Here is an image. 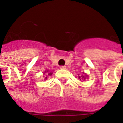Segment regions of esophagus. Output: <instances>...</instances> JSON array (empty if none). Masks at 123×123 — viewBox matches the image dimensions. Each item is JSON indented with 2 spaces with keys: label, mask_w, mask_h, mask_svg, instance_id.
Here are the masks:
<instances>
[{
  "label": "esophagus",
  "mask_w": 123,
  "mask_h": 123,
  "mask_svg": "<svg viewBox=\"0 0 123 123\" xmlns=\"http://www.w3.org/2000/svg\"><path fill=\"white\" fill-rule=\"evenodd\" d=\"M59 68L61 69H66V66H61Z\"/></svg>",
  "instance_id": "esophagus-1"
}]
</instances>
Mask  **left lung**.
<instances>
[{"label":"left lung","mask_w":123,"mask_h":123,"mask_svg":"<svg viewBox=\"0 0 123 123\" xmlns=\"http://www.w3.org/2000/svg\"><path fill=\"white\" fill-rule=\"evenodd\" d=\"M79 79H80V80H81V79H83V80H85V79H86V77H83V76H81V77H79Z\"/></svg>","instance_id":"8db88e82"}]
</instances>
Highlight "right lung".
Segmentation results:
<instances>
[{"mask_svg": "<svg viewBox=\"0 0 123 123\" xmlns=\"http://www.w3.org/2000/svg\"><path fill=\"white\" fill-rule=\"evenodd\" d=\"M49 74H50V75H51V74H52V73H49Z\"/></svg>", "mask_w": 123, "mask_h": 123, "instance_id": "obj_1", "label": "right lung"}]
</instances>
